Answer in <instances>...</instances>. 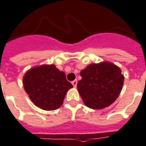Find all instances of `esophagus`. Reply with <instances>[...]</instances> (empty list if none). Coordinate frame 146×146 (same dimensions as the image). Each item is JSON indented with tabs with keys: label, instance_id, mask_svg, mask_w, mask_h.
I'll use <instances>...</instances> for the list:
<instances>
[{
	"label": "esophagus",
	"instance_id": "esophagus-1",
	"mask_svg": "<svg viewBox=\"0 0 146 146\" xmlns=\"http://www.w3.org/2000/svg\"><path fill=\"white\" fill-rule=\"evenodd\" d=\"M77 82H78V81L75 79V80H74V81H72L71 82V83H72V85L75 86V87H76V86H77Z\"/></svg>",
	"mask_w": 146,
	"mask_h": 146
}]
</instances>
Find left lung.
Listing matches in <instances>:
<instances>
[{
  "instance_id": "left-lung-1",
  "label": "left lung",
  "mask_w": 146,
  "mask_h": 146,
  "mask_svg": "<svg viewBox=\"0 0 146 146\" xmlns=\"http://www.w3.org/2000/svg\"><path fill=\"white\" fill-rule=\"evenodd\" d=\"M78 90L84 104L90 108L101 109L112 104L120 94L124 77L111 63L92 64L80 72Z\"/></svg>"
}]
</instances>
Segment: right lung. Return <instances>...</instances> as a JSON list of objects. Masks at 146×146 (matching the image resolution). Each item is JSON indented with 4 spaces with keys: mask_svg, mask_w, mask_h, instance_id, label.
<instances>
[{
    "mask_svg": "<svg viewBox=\"0 0 146 146\" xmlns=\"http://www.w3.org/2000/svg\"><path fill=\"white\" fill-rule=\"evenodd\" d=\"M23 86L35 104L47 111L63 104L66 93L73 87L64 72L55 65H42L28 71L23 77Z\"/></svg>",
    "mask_w": 146,
    "mask_h": 146,
    "instance_id": "right-lung-1",
    "label": "right lung"
}]
</instances>
